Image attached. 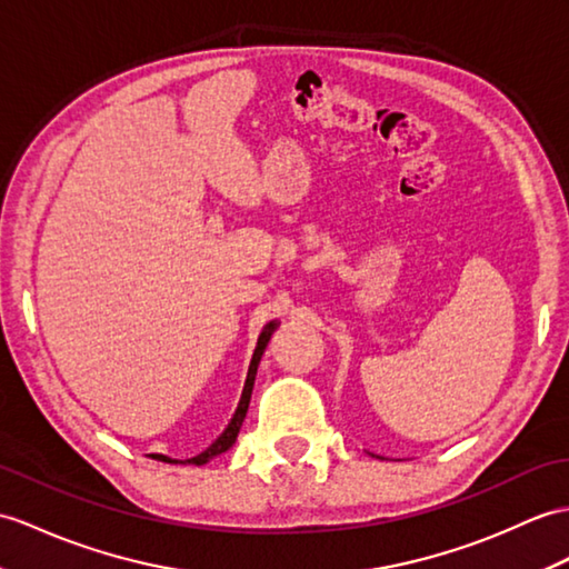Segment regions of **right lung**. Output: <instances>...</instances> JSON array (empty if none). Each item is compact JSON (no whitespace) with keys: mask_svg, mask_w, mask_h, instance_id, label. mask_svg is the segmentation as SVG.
<instances>
[{"mask_svg":"<svg viewBox=\"0 0 569 569\" xmlns=\"http://www.w3.org/2000/svg\"><path fill=\"white\" fill-rule=\"evenodd\" d=\"M276 327H279V322H269L267 327L261 329V335H259V341H257V349H254V356H252V363H249V371H247V380H244V390H242V398H240V405H237V412H234V417H232V421L228 425V429H224L218 439L210 443L203 453H198V456H193V458H189L187 463H191V466H203V463H208L210 458L213 456H220V453H224L228 451V448L237 441V433H240V427H242V421H244V417H247V407H249V398H252V388H254V376H257V366H259V361H261V353H263V349H267V345H269V339H271V335L276 332ZM152 458H157V460H164V463H179V460H171V458H167V456H152Z\"/></svg>","mask_w":569,"mask_h":569,"instance_id":"add662e5","label":"right lung"}]
</instances>
